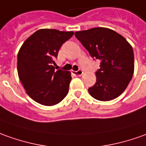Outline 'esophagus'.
Here are the masks:
<instances>
[{
	"label": "esophagus",
	"instance_id": "1",
	"mask_svg": "<svg viewBox=\"0 0 146 146\" xmlns=\"http://www.w3.org/2000/svg\"><path fill=\"white\" fill-rule=\"evenodd\" d=\"M73 73H74V75H77V76H81V75L83 74V71L82 69H79L78 71H73Z\"/></svg>",
	"mask_w": 146,
	"mask_h": 146
}]
</instances>
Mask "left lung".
<instances>
[{
	"label": "left lung",
	"instance_id": "1",
	"mask_svg": "<svg viewBox=\"0 0 146 146\" xmlns=\"http://www.w3.org/2000/svg\"><path fill=\"white\" fill-rule=\"evenodd\" d=\"M75 37L90 53L100 60L95 72L96 83L90 87V94L99 101L117 98L125 90L134 70V56L131 45L116 32L106 28L79 31Z\"/></svg>",
	"mask_w": 146,
	"mask_h": 146
}]
</instances>
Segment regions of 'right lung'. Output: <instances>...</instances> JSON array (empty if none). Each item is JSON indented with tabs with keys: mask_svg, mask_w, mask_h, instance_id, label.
<instances>
[{
	"mask_svg": "<svg viewBox=\"0 0 146 146\" xmlns=\"http://www.w3.org/2000/svg\"><path fill=\"white\" fill-rule=\"evenodd\" d=\"M73 32L40 29L21 46L17 56V71L21 82L34 101L54 106L66 97L71 80L67 71L55 70V59L63 43Z\"/></svg>",
	"mask_w": 146,
	"mask_h": 146,
	"instance_id": "add662e5",
	"label": "right lung"
}]
</instances>
